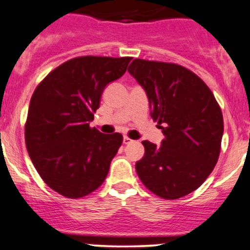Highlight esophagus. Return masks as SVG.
<instances>
[{
  "label": "esophagus",
  "instance_id": "obj_1",
  "mask_svg": "<svg viewBox=\"0 0 250 250\" xmlns=\"http://www.w3.org/2000/svg\"><path fill=\"white\" fill-rule=\"evenodd\" d=\"M130 142H132V139H130L129 137H127V136L123 137V143H125V144H129Z\"/></svg>",
  "mask_w": 250,
  "mask_h": 250
}]
</instances>
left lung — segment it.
Segmentation results:
<instances>
[{"label": "left lung", "instance_id": "8db88e82", "mask_svg": "<svg viewBox=\"0 0 250 250\" xmlns=\"http://www.w3.org/2000/svg\"><path fill=\"white\" fill-rule=\"evenodd\" d=\"M130 75L146 90L151 118L165 138L157 146L143 141L139 179L165 200L199 188L220 157L223 116L208 86L191 70L172 62L134 59Z\"/></svg>", "mask_w": 250, "mask_h": 250}]
</instances>
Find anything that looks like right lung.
<instances>
[{
  "label": "right lung",
  "mask_w": 250,
  "mask_h": 250,
  "mask_svg": "<svg viewBox=\"0 0 250 250\" xmlns=\"http://www.w3.org/2000/svg\"><path fill=\"white\" fill-rule=\"evenodd\" d=\"M129 57H78L50 71L34 90L24 125L25 146L44 183L80 199L106 179L123 137L91 128L104 87L123 75Z\"/></svg>",
  "instance_id": "right-lung-1"
}]
</instances>
